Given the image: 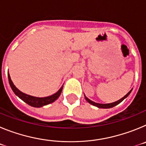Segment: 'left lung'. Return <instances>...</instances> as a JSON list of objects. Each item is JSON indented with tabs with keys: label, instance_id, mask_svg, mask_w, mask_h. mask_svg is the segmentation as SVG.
Returning a JSON list of instances; mask_svg holds the SVG:
<instances>
[{
	"label": "left lung",
	"instance_id": "8db88e82",
	"mask_svg": "<svg viewBox=\"0 0 146 146\" xmlns=\"http://www.w3.org/2000/svg\"><path fill=\"white\" fill-rule=\"evenodd\" d=\"M131 92V90L128 93V94H126V95H125L123 98H121V99H119V100H118V101H116V102H115L110 103V104H99V103H96V102H94L91 101V99H89L88 98L86 97V96H85V98H86V101H87L88 102L90 103V104H91L92 105H94V106L97 107V108H113V107H115V106H116L117 104H118L119 103H121V102L123 101V99H126V98L129 95L130 93Z\"/></svg>",
	"mask_w": 146,
	"mask_h": 146
}]
</instances>
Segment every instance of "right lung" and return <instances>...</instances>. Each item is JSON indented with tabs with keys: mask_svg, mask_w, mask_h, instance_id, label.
<instances>
[{
	"mask_svg": "<svg viewBox=\"0 0 146 146\" xmlns=\"http://www.w3.org/2000/svg\"><path fill=\"white\" fill-rule=\"evenodd\" d=\"M8 78H9V82L10 86H11L14 93L20 99H21L23 101H24L25 103L29 104L30 106L34 107V108H41V107H43L44 105H47V104H49L50 103H52L53 102H55L59 97V96H60L62 92V89H63V86H62L59 89V91L58 92L54 94L53 95L47 96V97H35V96H30V95H28V94H24L22 91H20L19 89L17 88L16 86L13 84L9 74H8Z\"/></svg>",
	"mask_w": 146,
	"mask_h": 146,
	"instance_id": "1",
	"label": "right lung"
}]
</instances>
